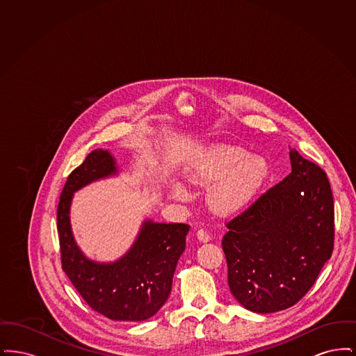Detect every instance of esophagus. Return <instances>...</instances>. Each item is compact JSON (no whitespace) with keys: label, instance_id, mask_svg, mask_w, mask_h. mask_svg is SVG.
<instances>
[{"label":"esophagus","instance_id":"34e87169","mask_svg":"<svg viewBox=\"0 0 356 356\" xmlns=\"http://www.w3.org/2000/svg\"><path fill=\"white\" fill-rule=\"evenodd\" d=\"M197 238H199L200 241H203V243H207V241L211 240V236H209V234H208L205 229H199V231H197Z\"/></svg>","mask_w":356,"mask_h":356}]
</instances>
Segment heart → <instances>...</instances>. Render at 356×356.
Wrapping results in <instances>:
<instances>
[{"instance_id":"1","label":"heart","mask_w":356,"mask_h":356,"mask_svg":"<svg viewBox=\"0 0 356 356\" xmlns=\"http://www.w3.org/2000/svg\"><path fill=\"white\" fill-rule=\"evenodd\" d=\"M234 147L211 149L200 164L188 172L192 184H208L218 180L208 191V204L220 213L234 212L245 203L267 175V163L260 156H248ZM170 195L176 200H186V188L175 184Z\"/></svg>"}]
</instances>
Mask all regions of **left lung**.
<instances>
[{
	"label": "left lung",
	"instance_id": "left-lung-1",
	"mask_svg": "<svg viewBox=\"0 0 356 356\" xmlns=\"http://www.w3.org/2000/svg\"><path fill=\"white\" fill-rule=\"evenodd\" d=\"M292 170L227 224L222 250L231 293L271 314L296 305L334 250V197L325 172L289 149Z\"/></svg>",
	"mask_w": 356,
	"mask_h": 356
}]
</instances>
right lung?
Returning a JSON list of instances; mask_svg holds the SVG:
<instances>
[{
    "mask_svg": "<svg viewBox=\"0 0 356 356\" xmlns=\"http://www.w3.org/2000/svg\"><path fill=\"white\" fill-rule=\"evenodd\" d=\"M119 175L108 149H95L69 175L57 207L61 264L72 284L90 308L111 321L143 322L170 298L177 261L186 250L189 225L144 220L135 243L120 259L100 263L85 256L70 225L74 192Z\"/></svg>",
    "mask_w": 356,
    "mask_h": 356,
    "instance_id": "obj_1",
    "label": "right lung"
}]
</instances>
